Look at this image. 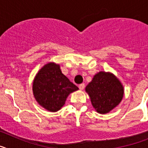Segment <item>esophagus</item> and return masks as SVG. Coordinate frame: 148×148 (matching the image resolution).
Returning a JSON list of instances; mask_svg holds the SVG:
<instances>
[{"label":"esophagus","mask_w":148,"mask_h":148,"mask_svg":"<svg viewBox=\"0 0 148 148\" xmlns=\"http://www.w3.org/2000/svg\"><path fill=\"white\" fill-rule=\"evenodd\" d=\"M78 87H79V89H80L81 90H84V84H79V85H78Z\"/></svg>","instance_id":"34e87169"}]
</instances>
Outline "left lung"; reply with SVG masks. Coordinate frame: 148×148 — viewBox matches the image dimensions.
I'll use <instances>...</instances> for the list:
<instances>
[{
    "label": "left lung",
    "mask_w": 148,
    "mask_h": 148,
    "mask_svg": "<svg viewBox=\"0 0 148 148\" xmlns=\"http://www.w3.org/2000/svg\"><path fill=\"white\" fill-rule=\"evenodd\" d=\"M85 91L96 112L106 114L120 104L125 89L113 73L100 71L86 86Z\"/></svg>",
    "instance_id": "8db88e82"
}]
</instances>
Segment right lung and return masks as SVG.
Masks as SVG:
<instances>
[{
    "label": "right lung",
    "mask_w": 148,
    "mask_h": 148,
    "mask_svg": "<svg viewBox=\"0 0 148 148\" xmlns=\"http://www.w3.org/2000/svg\"><path fill=\"white\" fill-rule=\"evenodd\" d=\"M78 88L62 73L60 65L48 62L40 68L32 82V92L40 106L57 112L64 105L68 95Z\"/></svg>",
    "instance_id": "add662e5"
}]
</instances>
